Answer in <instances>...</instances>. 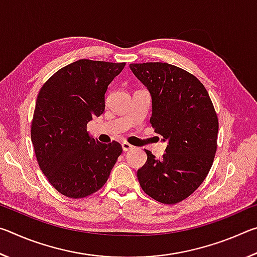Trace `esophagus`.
<instances>
[{
	"label": "esophagus",
	"mask_w": 257,
	"mask_h": 257,
	"mask_svg": "<svg viewBox=\"0 0 257 257\" xmlns=\"http://www.w3.org/2000/svg\"><path fill=\"white\" fill-rule=\"evenodd\" d=\"M121 146H122V150H123V152H127V151H130V150H133V149H134V146H133V145H130L129 143H127V142H123L122 144H121Z\"/></svg>",
	"instance_id": "obj_1"
}]
</instances>
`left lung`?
<instances>
[{
	"instance_id": "obj_1",
	"label": "left lung",
	"mask_w": 257,
	"mask_h": 257,
	"mask_svg": "<svg viewBox=\"0 0 257 257\" xmlns=\"http://www.w3.org/2000/svg\"><path fill=\"white\" fill-rule=\"evenodd\" d=\"M152 97L151 123L167 149L162 160L145 150L139 185L155 201L176 204L205 179L216 152L217 116L205 87L182 69L162 62L132 63Z\"/></svg>"
}]
</instances>
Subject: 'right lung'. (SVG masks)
I'll return each mask as SVG.
<instances>
[{"label":"right lung","instance_id":"1","mask_svg":"<svg viewBox=\"0 0 257 257\" xmlns=\"http://www.w3.org/2000/svg\"><path fill=\"white\" fill-rule=\"evenodd\" d=\"M125 63L78 60L56 71L38 93L32 142L42 171L64 196L82 198L102 188L122 152L102 144L87 123L105 108V93Z\"/></svg>","mask_w":257,"mask_h":257}]
</instances>
